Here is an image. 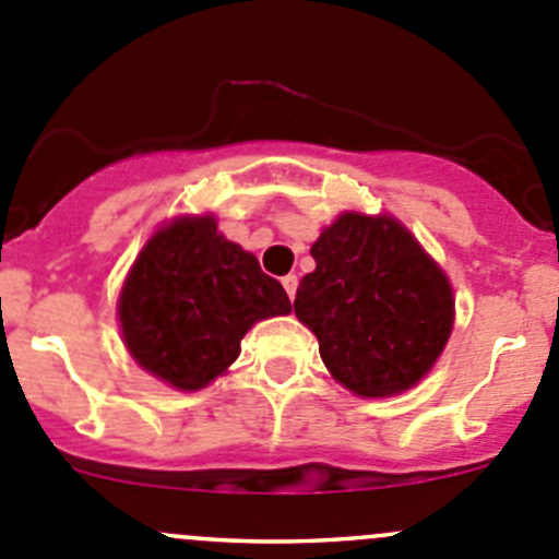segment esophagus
Instances as JSON below:
<instances>
[{
	"label": "esophagus",
	"mask_w": 559,
	"mask_h": 559,
	"mask_svg": "<svg viewBox=\"0 0 559 559\" xmlns=\"http://www.w3.org/2000/svg\"><path fill=\"white\" fill-rule=\"evenodd\" d=\"M282 287H285L287 296H290V301H293V296H296V287H298L296 274H287V277H282Z\"/></svg>",
	"instance_id": "esophagus-1"
}]
</instances>
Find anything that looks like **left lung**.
Segmentation results:
<instances>
[{
    "instance_id": "1",
    "label": "left lung",
    "mask_w": 559,
    "mask_h": 559,
    "mask_svg": "<svg viewBox=\"0 0 559 559\" xmlns=\"http://www.w3.org/2000/svg\"><path fill=\"white\" fill-rule=\"evenodd\" d=\"M296 318L318 336L336 383L394 396L432 369L454 329V290L416 236L389 214L345 212L312 245Z\"/></svg>"
}]
</instances>
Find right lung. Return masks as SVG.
I'll list each match as a JSON object with an SVG mask.
<instances>
[{
    "label": "right lung",
    "instance_id": "obj_1",
    "mask_svg": "<svg viewBox=\"0 0 559 559\" xmlns=\"http://www.w3.org/2000/svg\"><path fill=\"white\" fill-rule=\"evenodd\" d=\"M116 312L127 350L148 374L198 391L239 358L258 320L290 312V298L203 214L174 219L146 241Z\"/></svg>",
    "mask_w": 559,
    "mask_h": 559
}]
</instances>
